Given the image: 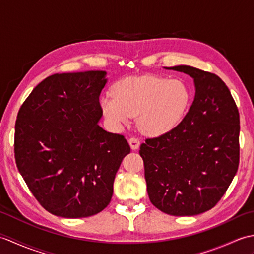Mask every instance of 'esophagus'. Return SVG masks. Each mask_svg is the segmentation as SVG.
Instances as JSON below:
<instances>
[{"instance_id":"esophagus-1","label":"esophagus","mask_w":254,"mask_h":254,"mask_svg":"<svg viewBox=\"0 0 254 254\" xmlns=\"http://www.w3.org/2000/svg\"><path fill=\"white\" fill-rule=\"evenodd\" d=\"M128 144L133 150H136L139 147V139L137 137H131L128 139Z\"/></svg>"}]
</instances>
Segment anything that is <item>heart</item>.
Returning <instances> with one entry per match:
<instances>
[{
  "label": "heart",
  "instance_id": "obj_1",
  "mask_svg": "<svg viewBox=\"0 0 254 254\" xmlns=\"http://www.w3.org/2000/svg\"><path fill=\"white\" fill-rule=\"evenodd\" d=\"M190 90L178 79L145 75L118 82L112 95L101 98L104 115L115 127H121L138 116L141 131L158 136L179 124L189 109Z\"/></svg>",
  "mask_w": 254,
  "mask_h": 254
}]
</instances>
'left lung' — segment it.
<instances>
[{"label":"left lung","mask_w":254,"mask_h":254,"mask_svg":"<svg viewBox=\"0 0 254 254\" xmlns=\"http://www.w3.org/2000/svg\"><path fill=\"white\" fill-rule=\"evenodd\" d=\"M168 68L193 77L195 97L174 130L145 139L139 155L154 206L174 216H193L218 203L238 170L239 111L216 74L188 65Z\"/></svg>","instance_id":"obj_1"}]
</instances>
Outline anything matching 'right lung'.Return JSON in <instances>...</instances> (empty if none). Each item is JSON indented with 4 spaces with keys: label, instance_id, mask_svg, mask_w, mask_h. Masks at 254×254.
Here are the masks:
<instances>
[{
    "label": "right lung",
    "instance_id": "add662e5",
    "mask_svg": "<svg viewBox=\"0 0 254 254\" xmlns=\"http://www.w3.org/2000/svg\"><path fill=\"white\" fill-rule=\"evenodd\" d=\"M106 74H53L18 111L16 165L37 201L57 216L88 217L106 208L119 167L131 152L123 135L98 126Z\"/></svg>",
    "mask_w": 254,
    "mask_h": 254
}]
</instances>
